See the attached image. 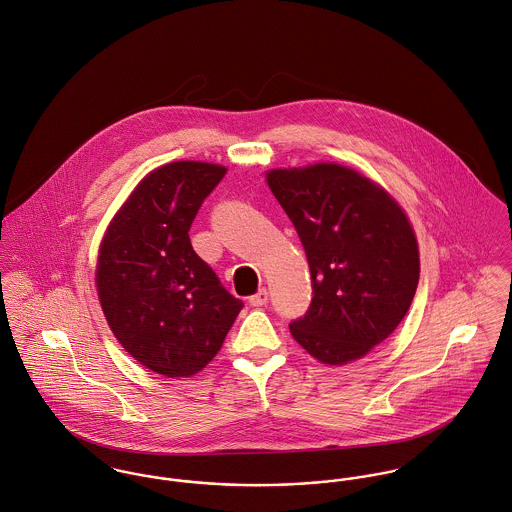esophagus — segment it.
I'll return each instance as SVG.
<instances>
[{
  "label": "esophagus",
  "mask_w": 512,
  "mask_h": 512,
  "mask_svg": "<svg viewBox=\"0 0 512 512\" xmlns=\"http://www.w3.org/2000/svg\"><path fill=\"white\" fill-rule=\"evenodd\" d=\"M267 302H269V290L267 288H259V292L249 298L251 306H265Z\"/></svg>",
  "instance_id": "34e87169"
}]
</instances>
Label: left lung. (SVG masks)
<instances>
[{
  "instance_id": "8db88e82",
  "label": "left lung",
  "mask_w": 512,
  "mask_h": 512,
  "mask_svg": "<svg viewBox=\"0 0 512 512\" xmlns=\"http://www.w3.org/2000/svg\"><path fill=\"white\" fill-rule=\"evenodd\" d=\"M304 245L312 304L290 334L314 359L340 367L387 340L420 277L418 241L397 200L338 163L265 172Z\"/></svg>"
}]
</instances>
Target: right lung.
<instances>
[{
  "label": "right lung",
  "instance_id": "1",
  "mask_svg": "<svg viewBox=\"0 0 512 512\" xmlns=\"http://www.w3.org/2000/svg\"><path fill=\"white\" fill-rule=\"evenodd\" d=\"M228 172L174 161L141 178L104 231L96 290L121 347L163 377H192L222 349L243 302L196 255L190 226Z\"/></svg>",
  "mask_w": 512,
  "mask_h": 512
}]
</instances>
